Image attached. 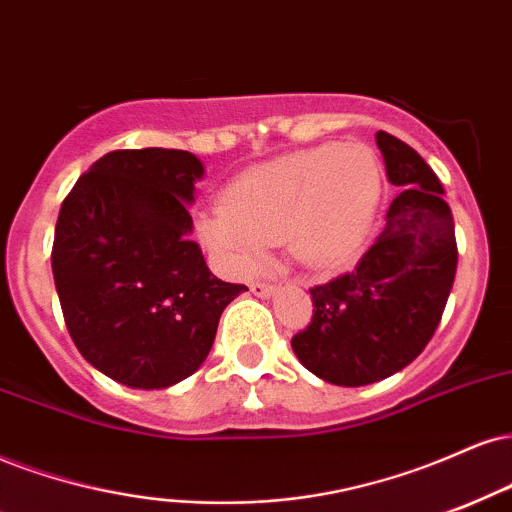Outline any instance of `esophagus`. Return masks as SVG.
<instances>
[{"label": "esophagus", "mask_w": 512, "mask_h": 512, "mask_svg": "<svg viewBox=\"0 0 512 512\" xmlns=\"http://www.w3.org/2000/svg\"><path fill=\"white\" fill-rule=\"evenodd\" d=\"M250 291L255 293L257 298H272V295L276 293V286H272V283L255 281V283H250Z\"/></svg>", "instance_id": "1"}]
</instances>
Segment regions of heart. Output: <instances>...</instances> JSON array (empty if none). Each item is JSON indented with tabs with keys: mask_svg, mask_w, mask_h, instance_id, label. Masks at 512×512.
I'll return each mask as SVG.
<instances>
[{
	"mask_svg": "<svg viewBox=\"0 0 512 512\" xmlns=\"http://www.w3.org/2000/svg\"><path fill=\"white\" fill-rule=\"evenodd\" d=\"M381 200V169L362 145L326 143L250 166L226 186L221 207L195 233L236 272L281 240L307 272H334L365 243Z\"/></svg>",
	"mask_w": 512,
	"mask_h": 512,
	"instance_id": "obj_1",
	"label": "heart"
}]
</instances>
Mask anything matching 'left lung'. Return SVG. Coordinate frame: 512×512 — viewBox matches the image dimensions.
Segmentation results:
<instances>
[{"instance_id":"left-lung-1","label":"left lung","mask_w":512,"mask_h":512,"mask_svg":"<svg viewBox=\"0 0 512 512\" xmlns=\"http://www.w3.org/2000/svg\"><path fill=\"white\" fill-rule=\"evenodd\" d=\"M377 147L400 195L355 272L310 288L312 322L291 341L303 367L336 386H367L408 367L434 336L458 267L439 178L403 140L379 131Z\"/></svg>"}]
</instances>
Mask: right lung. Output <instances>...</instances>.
<instances>
[{
    "label": "right lung",
    "instance_id": "add662e5",
    "mask_svg": "<svg viewBox=\"0 0 512 512\" xmlns=\"http://www.w3.org/2000/svg\"><path fill=\"white\" fill-rule=\"evenodd\" d=\"M193 152L116 150L78 178L61 205L52 274L80 355L131 389H169L205 362L238 293L190 240Z\"/></svg>",
    "mask_w": 512,
    "mask_h": 512
}]
</instances>
